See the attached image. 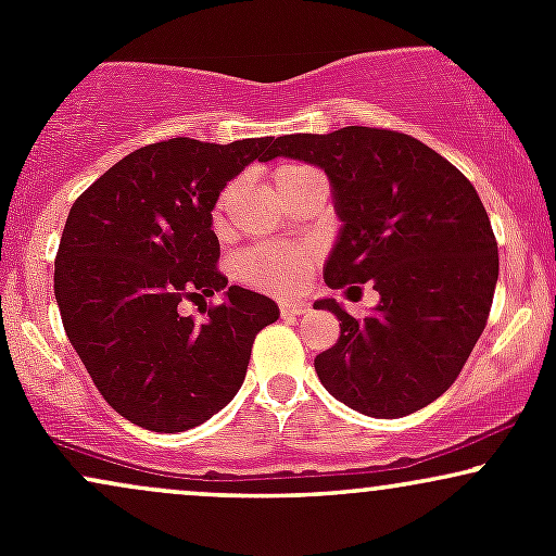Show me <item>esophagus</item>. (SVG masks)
I'll list each match as a JSON object with an SVG mask.
<instances>
[{
  "mask_svg": "<svg viewBox=\"0 0 556 556\" xmlns=\"http://www.w3.org/2000/svg\"><path fill=\"white\" fill-rule=\"evenodd\" d=\"M305 311V303H295V300H279V314L282 316H300Z\"/></svg>",
  "mask_w": 556,
  "mask_h": 556,
  "instance_id": "34e87169",
  "label": "esophagus"
}]
</instances>
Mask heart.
Here are the masks:
<instances>
[{"label": "heart", "mask_w": 556, "mask_h": 556, "mask_svg": "<svg viewBox=\"0 0 556 556\" xmlns=\"http://www.w3.org/2000/svg\"><path fill=\"white\" fill-rule=\"evenodd\" d=\"M295 169V167H282ZM279 169V172H282ZM227 208V193L216 201L214 216L216 222L222 219ZM314 248L305 242H266V245H253L245 253H240L235 271H238L240 282L258 287V290H295L303 282V277L314 266Z\"/></svg>", "instance_id": "obj_1"}]
</instances>
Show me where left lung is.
Segmentation results:
<instances>
[{
    "label": "left lung",
    "instance_id": "8db88e82",
    "mask_svg": "<svg viewBox=\"0 0 556 556\" xmlns=\"http://www.w3.org/2000/svg\"><path fill=\"white\" fill-rule=\"evenodd\" d=\"M271 156L327 172L340 238L324 279L331 290L371 282L379 305L340 318V340L314 366L331 397L371 418H402L455 384L473 353L500 277V251L481 198L437 151L384 127L279 136Z\"/></svg>",
    "mask_w": 556,
    "mask_h": 556
}]
</instances>
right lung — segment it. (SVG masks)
Instances as JSON below:
<instances>
[{"mask_svg":"<svg viewBox=\"0 0 556 556\" xmlns=\"http://www.w3.org/2000/svg\"><path fill=\"white\" fill-rule=\"evenodd\" d=\"M256 159H274L269 138L149 143L70 208L54 261L62 324L101 397L140 429L188 431L219 413L256 334L279 318L271 298L238 285L203 325L176 314L182 299L227 286L212 212Z\"/></svg>","mask_w":556,"mask_h":556,"instance_id":"1","label":"right lung"}]
</instances>
